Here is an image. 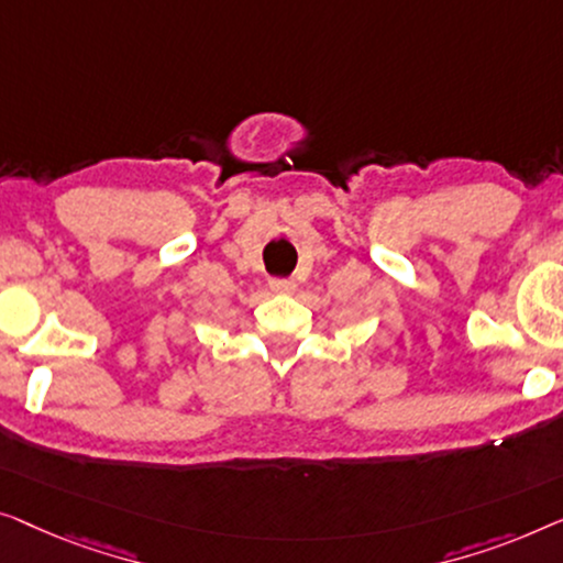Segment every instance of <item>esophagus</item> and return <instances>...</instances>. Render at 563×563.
I'll return each instance as SVG.
<instances>
[{
  "label": "esophagus",
  "mask_w": 563,
  "mask_h": 563,
  "mask_svg": "<svg viewBox=\"0 0 563 563\" xmlns=\"http://www.w3.org/2000/svg\"><path fill=\"white\" fill-rule=\"evenodd\" d=\"M271 290L273 292H280V296H290V292L296 290V283L288 280V278H273L271 280Z\"/></svg>",
  "instance_id": "obj_1"
}]
</instances>
